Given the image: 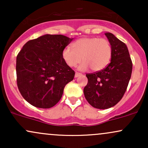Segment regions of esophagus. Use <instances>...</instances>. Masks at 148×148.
I'll use <instances>...</instances> for the list:
<instances>
[{
	"label": "esophagus",
	"instance_id": "1",
	"mask_svg": "<svg viewBox=\"0 0 148 148\" xmlns=\"http://www.w3.org/2000/svg\"><path fill=\"white\" fill-rule=\"evenodd\" d=\"M81 76V74H80V73H79V72L75 73V77L76 78L78 77V76Z\"/></svg>",
	"mask_w": 148,
	"mask_h": 148
}]
</instances>
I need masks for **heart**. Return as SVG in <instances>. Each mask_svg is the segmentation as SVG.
I'll list each match as a JSON object with an SVG mask.
<instances>
[{
    "instance_id": "obj_1",
    "label": "heart",
    "mask_w": 148,
    "mask_h": 148,
    "mask_svg": "<svg viewBox=\"0 0 148 148\" xmlns=\"http://www.w3.org/2000/svg\"><path fill=\"white\" fill-rule=\"evenodd\" d=\"M72 48L64 49L62 57L70 67H75L82 59L84 61L79 67L81 71H86L90 67L95 72L101 70L111 58V45L104 38L82 37L72 44Z\"/></svg>"
}]
</instances>
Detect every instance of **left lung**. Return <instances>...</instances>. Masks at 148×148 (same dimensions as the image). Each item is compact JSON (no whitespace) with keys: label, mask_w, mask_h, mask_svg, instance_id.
Masks as SVG:
<instances>
[{"label":"left lung","mask_w":148,"mask_h":148,"mask_svg":"<svg viewBox=\"0 0 148 148\" xmlns=\"http://www.w3.org/2000/svg\"><path fill=\"white\" fill-rule=\"evenodd\" d=\"M112 48L111 62L102 70L87 74L85 97L94 108L106 109L114 106L126 91L132 75V62L126 45L113 34L105 33Z\"/></svg>","instance_id":"obj_1"}]
</instances>
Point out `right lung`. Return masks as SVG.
I'll use <instances>...</instances> for the list:
<instances>
[{"label": "right lung", "mask_w": 148, "mask_h": 148, "mask_svg": "<svg viewBox=\"0 0 148 148\" xmlns=\"http://www.w3.org/2000/svg\"><path fill=\"white\" fill-rule=\"evenodd\" d=\"M62 35H47L30 40L16 56V81L22 97L33 106L49 108L62 96L75 72L62 57L72 41Z\"/></svg>", "instance_id": "right-lung-1"}]
</instances>
